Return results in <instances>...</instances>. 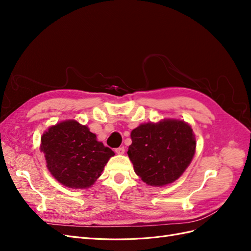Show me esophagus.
I'll return each instance as SVG.
<instances>
[{
	"instance_id": "obj_1",
	"label": "esophagus",
	"mask_w": 251,
	"mask_h": 251,
	"mask_svg": "<svg viewBox=\"0 0 251 251\" xmlns=\"http://www.w3.org/2000/svg\"><path fill=\"white\" fill-rule=\"evenodd\" d=\"M125 147H120V148H117L116 150H115V151H116V154H118V155H123V154H125Z\"/></svg>"
}]
</instances>
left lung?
<instances>
[{"label":"left lung","instance_id":"left-lung-1","mask_svg":"<svg viewBox=\"0 0 251 251\" xmlns=\"http://www.w3.org/2000/svg\"><path fill=\"white\" fill-rule=\"evenodd\" d=\"M127 155L143 182L163 186L177 180L195 155L192 127L181 120L141 125L131 133Z\"/></svg>","mask_w":251,"mask_h":251}]
</instances>
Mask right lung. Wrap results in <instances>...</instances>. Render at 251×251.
Wrapping results in <instances>:
<instances>
[{"mask_svg": "<svg viewBox=\"0 0 251 251\" xmlns=\"http://www.w3.org/2000/svg\"><path fill=\"white\" fill-rule=\"evenodd\" d=\"M47 168L67 187L86 188L100 176L114 151L96 140L86 126L67 120L48 128L41 138Z\"/></svg>", "mask_w": 251, "mask_h": 251, "instance_id": "1", "label": "right lung"}]
</instances>
